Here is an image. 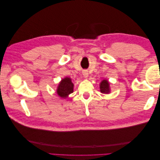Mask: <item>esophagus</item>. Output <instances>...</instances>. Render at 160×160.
Here are the masks:
<instances>
[{
	"label": "esophagus",
	"instance_id": "obj_1",
	"mask_svg": "<svg viewBox=\"0 0 160 160\" xmlns=\"http://www.w3.org/2000/svg\"><path fill=\"white\" fill-rule=\"evenodd\" d=\"M83 75L84 77H85V78H87V77H88V75H89V73H88V71H87V70H84V71H83Z\"/></svg>",
	"mask_w": 160,
	"mask_h": 160
}]
</instances>
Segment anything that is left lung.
Segmentation results:
<instances>
[{
  "label": "left lung",
  "instance_id": "1",
  "mask_svg": "<svg viewBox=\"0 0 160 160\" xmlns=\"http://www.w3.org/2000/svg\"><path fill=\"white\" fill-rule=\"evenodd\" d=\"M100 91L103 93H109V83L108 80H103L100 83Z\"/></svg>",
  "mask_w": 160,
  "mask_h": 160
}]
</instances>
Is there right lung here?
Instances as JSON below:
<instances>
[{
	"label": "right lung",
	"instance_id": "right-lung-1",
	"mask_svg": "<svg viewBox=\"0 0 160 160\" xmlns=\"http://www.w3.org/2000/svg\"><path fill=\"white\" fill-rule=\"evenodd\" d=\"M57 94L62 98H66L69 94L73 92V83L68 77L63 79L59 83L57 88Z\"/></svg>",
	"mask_w": 160,
	"mask_h": 160
}]
</instances>
